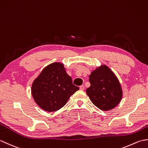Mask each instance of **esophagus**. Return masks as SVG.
I'll return each instance as SVG.
<instances>
[{"instance_id":"esophagus-1","label":"esophagus","mask_w":148,"mask_h":148,"mask_svg":"<svg viewBox=\"0 0 148 148\" xmlns=\"http://www.w3.org/2000/svg\"><path fill=\"white\" fill-rule=\"evenodd\" d=\"M79 88H80L81 90H84V85L80 86H79Z\"/></svg>"}]
</instances>
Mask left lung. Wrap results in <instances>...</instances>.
Wrapping results in <instances>:
<instances>
[{
	"label": "left lung",
	"instance_id": "8db88e82",
	"mask_svg": "<svg viewBox=\"0 0 148 148\" xmlns=\"http://www.w3.org/2000/svg\"><path fill=\"white\" fill-rule=\"evenodd\" d=\"M90 86L86 92L92 103L103 111L117 106L122 97V90L118 78L106 65L96 69L89 76Z\"/></svg>",
	"mask_w": 148,
	"mask_h": 148
}]
</instances>
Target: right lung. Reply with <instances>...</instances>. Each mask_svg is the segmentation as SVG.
I'll return each instance as SVG.
<instances>
[{"instance_id": "1", "label": "right lung", "mask_w": 148, "mask_h": 148, "mask_svg": "<svg viewBox=\"0 0 148 148\" xmlns=\"http://www.w3.org/2000/svg\"><path fill=\"white\" fill-rule=\"evenodd\" d=\"M79 89L72 83L64 65L56 62L46 67L34 80L32 94L40 108L53 112L63 108L70 97Z\"/></svg>"}]
</instances>
